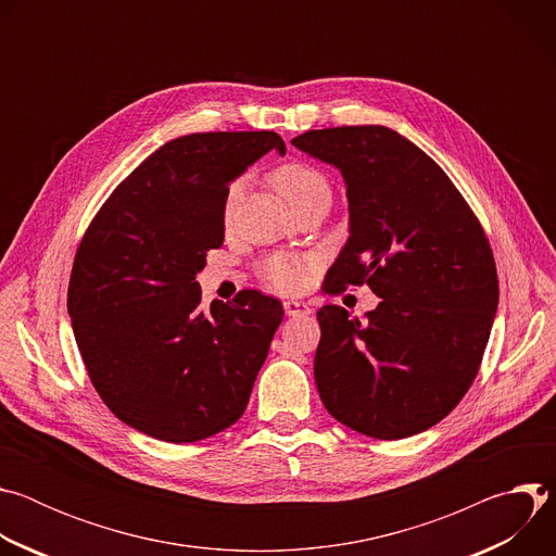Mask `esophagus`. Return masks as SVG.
Wrapping results in <instances>:
<instances>
[{"label":"esophagus","instance_id":"obj_1","mask_svg":"<svg viewBox=\"0 0 556 556\" xmlns=\"http://www.w3.org/2000/svg\"><path fill=\"white\" fill-rule=\"evenodd\" d=\"M283 309L288 316H307L312 312V307L305 301H296V299L283 301Z\"/></svg>","mask_w":556,"mask_h":556}]
</instances>
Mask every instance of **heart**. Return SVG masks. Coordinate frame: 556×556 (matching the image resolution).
Wrapping results in <instances>:
<instances>
[{"instance_id":"1","label":"heart","mask_w":556,"mask_h":556,"mask_svg":"<svg viewBox=\"0 0 556 556\" xmlns=\"http://www.w3.org/2000/svg\"><path fill=\"white\" fill-rule=\"evenodd\" d=\"M270 180L292 208L299 202L312 198L314 193L328 191V180L314 167L299 161L277 167ZM240 198H242V180H235L224 195V211H222L224 224L232 222ZM312 268H314V260L307 255H273L262 264V277L270 288L279 292H299L307 286Z\"/></svg>"}]
</instances>
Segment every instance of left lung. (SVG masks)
<instances>
[{
    "label": "left lung",
    "mask_w": 556,
    "mask_h": 556,
    "mask_svg": "<svg viewBox=\"0 0 556 556\" xmlns=\"http://www.w3.org/2000/svg\"><path fill=\"white\" fill-rule=\"evenodd\" d=\"M292 144L341 172L350 237L330 292L367 283V319L341 305L316 316L314 380L345 427L401 440L440 422L478 376L500 301L486 235L448 176L382 125L309 129Z\"/></svg>",
    "instance_id": "1"
}]
</instances>
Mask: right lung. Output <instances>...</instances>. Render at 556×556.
Segmentation results:
<instances>
[{
	"mask_svg": "<svg viewBox=\"0 0 556 556\" xmlns=\"http://www.w3.org/2000/svg\"><path fill=\"white\" fill-rule=\"evenodd\" d=\"M275 131L189 134L155 149L108 198L76 251L67 312L110 412L165 442H198L242 418L281 303L257 290L202 307L195 281L224 242V195Z\"/></svg>",
	"mask_w": 556,
	"mask_h": 556,
	"instance_id": "obj_1",
	"label": "right lung"
}]
</instances>
